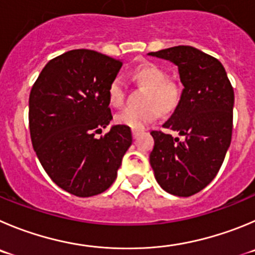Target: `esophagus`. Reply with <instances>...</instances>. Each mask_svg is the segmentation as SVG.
<instances>
[{
	"label": "esophagus",
	"mask_w": 255,
	"mask_h": 255,
	"mask_svg": "<svg viewBox=\"0 0 255 255\" xmlns=\"http://www.w3.org/2000/svg\"><path fill=\"white\" fill-rule=\"evenodd\" d=\"M139 133H141V130H138V129H132V135H133V138H137V137H138L139 135Z\"/></svg>",
	"instance_id": "obj_1"
}]
</instances>
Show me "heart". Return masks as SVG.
Listing matches in <instances>:
<instances>
[{
    "label": "heart",
    "mask_w": 255,
    "mask_h": 255,
    "mask_svg": "<svg viewBox=\"0 0 255 255\" xmlns=\"http://www.w3.org/2000/svg\"><path fill=\"white\" fill-rule=\"evenodd\" d=\"M133 77L148 88L141 108H126L116 114V122L132 129H142L158 120L160 113H172L182 98V88L175 80L167 79L166 70L153 63H142L135 66ZM109 103L122 107L126 102V89L122 79L114 77L107 89Z\"/></svg>",
    "instance_id": "b5f03b06"
}]
</instances>
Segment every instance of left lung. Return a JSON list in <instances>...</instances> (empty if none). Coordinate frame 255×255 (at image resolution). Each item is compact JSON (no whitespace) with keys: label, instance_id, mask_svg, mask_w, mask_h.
<instances>
[{"label":"left lung","instance_id":"1","mask_svg":"<svg viewBox=\"0 0 255 255\" xmlns=\"http://www.w3.org/2000/svg\"><path fill=\"white\" fill-rule=\"evenodd\" d=\"M148 55L176 64L182 98L163 125L184 138L152 130L149 163L168 194L187 197L205 189L224 162L232 142L234 90L220 61L192 46H173Z\"/></svg>","mask_w":255,"mask_h":255}]
</instances>
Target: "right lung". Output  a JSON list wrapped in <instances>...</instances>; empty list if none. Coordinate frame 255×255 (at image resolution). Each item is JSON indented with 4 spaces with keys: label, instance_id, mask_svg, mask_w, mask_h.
<instances>
[{
    "label": "right lung",
    "instance_id": "add662e5",
    "mask_svg": "<svg viewBox=\"0 0 255 255\" xmlns=\"http://www.w3.org/2000/svg\"><path fill=\"white\" fill-rule=\"evenodd\" d=\"M121 66L94 50H70L45 65L30 92L32 147L52 181L75 196L109 189L132 144L123 125L95 137L113 118L107 89Z\"/></svg>",
    "mask_w": 255,
    "mask_h": 255
}]
</instances>
